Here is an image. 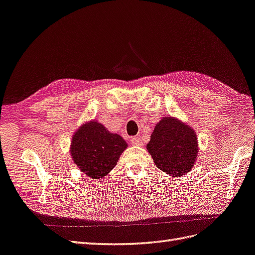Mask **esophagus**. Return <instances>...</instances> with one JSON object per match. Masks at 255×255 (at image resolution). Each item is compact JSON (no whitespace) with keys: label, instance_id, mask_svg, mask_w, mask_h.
I'll return each instance as SVG.
<instances>
[{"label":"esophagus","instance_id":"obj_1","mask_svg":"<svg viewBox=\"0 0 255 255\" xmlns=\"http://www.w3.org/2000/svg\"><path fill=\"white\" fill-rule=\"evenodd\" d=\"M131 143L134 145H142V138L141 137H132L131 138Z\"/></svg>","mask_w":255,"mask_h":255}]
</instances>
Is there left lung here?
I'll return each mask as SVG.
<instances>
[{
	"label": "left lung",
	"mask_w": 255,
	"mask_h": 255,
	"mask_svg": "<svg viewBox=\"0 0 255 255\" xmlns=\"http://www.w3.org/2000/svg\"><path fill=\"white\" fill-rule=\"evenodd\" d=\"M146 149L158 169L178 177L192 169L199 146L190 126L175 117H163L153 130Z\"/></svg>",
	"instance_id": "left-lung-1"
}]
</instances>
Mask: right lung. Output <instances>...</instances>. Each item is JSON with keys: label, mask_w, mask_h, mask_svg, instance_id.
I'll list each match as a JSON object with an SVG mask.
<instances>
[{"label": "right lung", "mask_w": 255, "mask_h": 255, "mask_svg": "<svg viewBox=\"0 0 255 255\" xmlns=\"http://www.w3.org/2000/svg\"><path fill=\"white\" fill-rule=\"evenodd\" d=\"M127 143L97 121L86 123L74 133L70 154L82 173L92 179L103 178L115 167Z\"/></svg>", "instance_id": "add662e5"}]
</instances>
